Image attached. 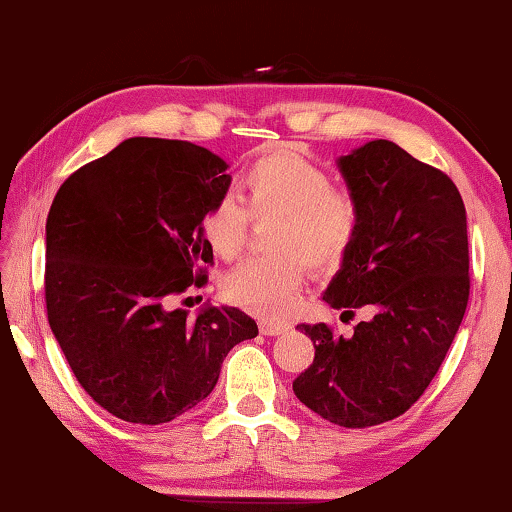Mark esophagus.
I'll return each instance as SVG.
<instances>
[{"mask_svg":"<svg viewBox=\"0 0 512 512\" xmlns=\"http://www.w3.org/2000/svg\"><path fill=\"white\" fill-rule=\"evenodd\" d=\"M258 329H261L263 336H279L283 332H288V325L283 320H272V318H263L258 322Z\"/></svg>","mask_w":512,"mask_h":512,"instance_id":"obj_1","label":"esophagus"}]
</instances>
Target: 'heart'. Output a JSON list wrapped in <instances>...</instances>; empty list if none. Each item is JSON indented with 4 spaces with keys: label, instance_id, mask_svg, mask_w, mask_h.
<instances>
[{
    "label": "heart",
    "instance_id": "heart-1",
    "mask_svg": "<svg viewBox=\"0 0 512 512\" xmlns=\"http://www.w3.org/2000/svg\"><path fill=\"white\" fill-rule=\"evenodd\" d=\"M238 196L222 194L203 215V238L212 254L231 261L245 247L251 217H279L272 249L277 258H249L226 274V300L263 318L293 309L306 265L332 267L348 254L359 229V208L332 178L295 153H270L251 162ZM248 208L245 209L244 206Z\"/></svg>",
    "mask_w": 512,
    "mask_h": 512
}]
</instances>
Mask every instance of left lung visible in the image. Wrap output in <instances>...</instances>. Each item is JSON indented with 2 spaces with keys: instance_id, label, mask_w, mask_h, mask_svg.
<instances>
[{
  "instance_id": "1",
  "label": "left lung",
  "mask_w": 512,
  "mask_h": 512,
  "mask_svg": "<svg viewBox=\"0 0 512 512\" xmlns=\"http://www.w3.org/2000/svg\"><path fill=\"white\" fill-rule=\"evenodd\" d=\"M359 229L322 300L345 316L373 313L352 336L297 325L313 364L295 396L343 428L391 421L421 398L451 348L469 300L467 212L458 187L389 139L336 160Z\"/></svg>"
}]
</instances>
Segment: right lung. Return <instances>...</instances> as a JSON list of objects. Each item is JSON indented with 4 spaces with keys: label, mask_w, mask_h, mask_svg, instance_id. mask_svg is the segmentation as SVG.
<instances>
[{
    "label": "right lung",
    "mask_w": 512,
    "mask_h": 512,
    "mask_svg": "<svg viewBox=\"0 0 512 512\" xmlns=\"http://www.w3.org/2000/svg\"><path fill=\"white\" fill-rule=\"evenodd\" d=\"M229 164L176 139L132 137L77 169L45 224L52 334L84 391L128 423L160 426L210 396L233 345L258 334L235 306L196 320L169 297L206 281L203 215Z\"/></svg>",
    "instance_id": "obj_1"
}]
</instances>
